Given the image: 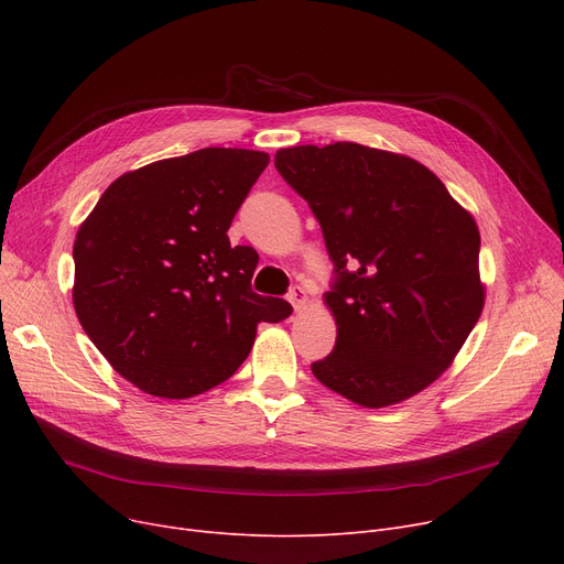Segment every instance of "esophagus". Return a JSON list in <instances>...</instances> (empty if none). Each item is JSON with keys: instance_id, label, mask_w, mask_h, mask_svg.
Segmentation results:
<instances>
[{"instance_id": "1", "label": "esophagus", "mask_w": 564, "mask_h": 564, "mask_svg": "<svg viewBox=\"0 0 564 564\" xmlns=\"http://www.w3.org/2000/svg\"><path fill=\"white\" fill-rule=\"evenodd\" d=\"M288 302L294 306V311H302V308L306 306V302H308V292H306V288H302V285H294V288H290V292H288Z\"/></svg>"}]
</instances>
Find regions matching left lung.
I'll return each mask as SVG.
<instances>
[{"instance_id": "obj_1", "label": "left lung", "mask_w": 564, "mask_h": 564, "mask_svg": "<svg viewBox=\"0 0 564 564\" xmlns=\"http://www.w3.org/2000/svg\"><path fill=\"white\" fill-rule=\"evenodd\" d=\"M274 164L308 203L334 262L324 302L338 336L313 375L370 409L416 395L482 313L476 221L404 155L338 141L283 148Z\"/></svg>"}]
</instances>
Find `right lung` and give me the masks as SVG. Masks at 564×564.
Here are the masks:
<instances>
[{
    "mask_svg": "<svg viewBox=\"0 0 564 564\" xmlns=\"http://www.w3.org/2000/svg\"><path fill=\"white\" fill-rule=\"evenodd\" d=\"M270 155L160 160L113 181L77 230L73 304L86 336L141 391L183 400L226 381L260 322L292 306L251 290L258 253L228 228Z\"/></svg>",
    "mask_w": 564,
    "mask_h": 564,
    "instance_id": "add662e5",
    "label": "right lung"
}]
</instances>
